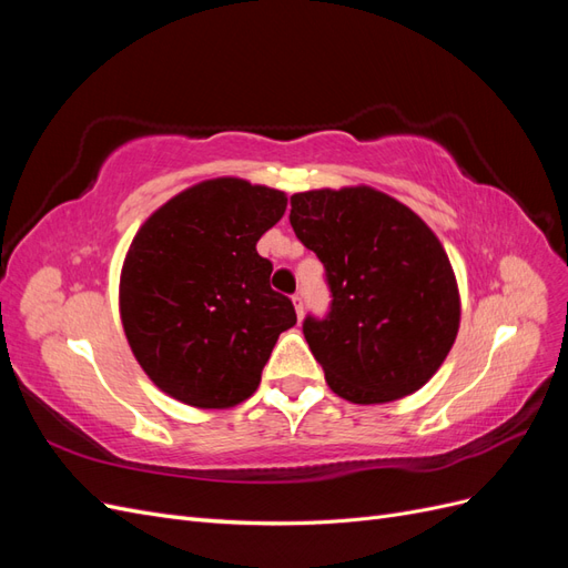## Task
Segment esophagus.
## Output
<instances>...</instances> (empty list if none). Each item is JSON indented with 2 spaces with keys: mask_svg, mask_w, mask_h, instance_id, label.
Returning a JSON list of instances; mask_svg holds the SVG:
<instances>
[{
  "mask_svg": "<svg viewBox=\"0 0 568 568\" xmlns=\"http://www.w3.org/2000/svg\"><path fill=\"white\" fill-rule=\"evenodd\" d=\"M294 307H296V315H298V320H303V313H305V303H303V294H294Z\"/></svg>",
  "mask_w": 568,
  "mask_h": 568,
  "instance_id": "esophagus-1",
  "label": "esophagus"
}]
</instances>
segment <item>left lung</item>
Instances as JSON below:
<instances>
[{"label": "left lung", "instance_id": "1", "mask_svg": "<svg viewBox=\"0 0 568 568\" xmlns=\"http://www.w3.org/2000/svg\"><path fill=\"white\" fill-rule=\"evenodd\" d=\"M288 222L332 291L329 313L303 320L329 388L357 405L419 390L459 329L455 272L436 234L372 186L294 194Z\"/></svg>", "mask_w": 568, "mask_h": 568}]
</instances>
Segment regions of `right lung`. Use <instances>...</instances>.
I'll use <instances>...</instances> for the list:
<instances>
[{
  "instance_id": "1",
  "label": "right lung",
  "mask_w": 568,
  "mask_h": 568,
  "mask_svg": "<svg viewBox=\"0 0 568 568\" xmlns=\"http://www.w3.org/2000/svg\"><path fill=\"white\" fill-rule=\"evenodd\" d=\"M284 211V192L220 178L170 199L132 239L120 317L136 363L168 395L222 409L255 393L274 343L296 324L255 251Z\"/></svg>"
}]
</instances>
